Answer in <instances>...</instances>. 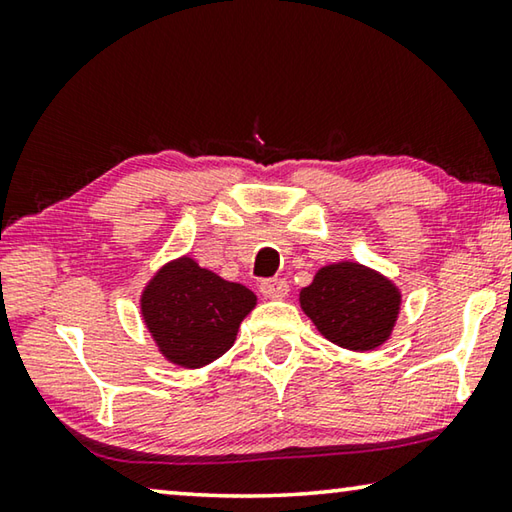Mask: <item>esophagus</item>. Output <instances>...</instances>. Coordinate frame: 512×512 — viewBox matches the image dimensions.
Instances as JSON below:
<instances>
[{
  "instance_id": "1",
  "label": "esophagus",
  "mask_w": 512,
  "mask_h": 512,
  "mask_svg": "<svg viewBox=\"0 0 512 512\" xmlns=\"http://www.w3.org/2000/svg\"><path fill=\"white\" fill-rule=\"evenodd\" d=\"M259 291H262V296L268 300H282L289 296V284L287 280H264L259 284Z\"/></svg>"
}]
</instances>
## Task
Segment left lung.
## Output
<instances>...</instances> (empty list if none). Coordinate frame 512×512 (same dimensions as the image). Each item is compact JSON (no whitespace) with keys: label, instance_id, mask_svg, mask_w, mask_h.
Here are the masks:
<instances>
[{"label":"left lung","instance_id":"left-lung-1","mask_svg":"<svg viewBox=\"0 0 512 512\" xmlns=\"http://www.w3.org/2000/svg\"><path fill=\"white\" fill-rule=\"evenodd\" d=\"M298 300L327 341L352 352L381 348L402 311V291L391 277L352 259L320 266Z\"/></svg>","mask_w":512,"mask_h":512}]
</instances>
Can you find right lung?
I'll use <instances>...</instances> for the list:
<instances>
[{"mask_svg":"<svg viewBox=\"0 0 512 512\" xmlns=\"http://www.w3.org/2000/svg\"><path fill=\"white\" fill-rule=\"evenodd\" d=\"M255 305L248 287L223 280L189 255L162 264L140 296L142 323L155 348L173 366L189 370L223 357Z\"/></svg>","mask_w":512,"mask_h":512,"instance_id":"right-lung-1","label":"right lung"}]
</instances>
